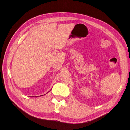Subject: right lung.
Wrapping results in <instances>:
<instances>
[{
  "mask_svg": "<svg viewBox=\"0 0 130 130\" xmlns=\"http://www.w3.org/2000/svg\"><path fill=\"white\" fill-rule=\"evenodd\" d=\"M47 93H46V94H47Z\"/></svg>",
  "mask_w": 130,
  "mask_h": 130,
  "instance_id": "add662e5",
  "label": "right lung"
}]
</instances>
